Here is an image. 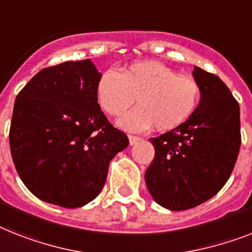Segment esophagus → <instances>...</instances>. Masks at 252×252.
Masks as SVG:
<instances>
[{
    "instance_id": "obj_1",
    "label": "esophagus",
    "mask_w": 252,
    "mask_h": 252,
    "mask_svg": "<svg viewBox=\"0 0 252 252\" xmlns=\"http://www.w3.org/2000/svg\"><path fill=\"white\" fill-rule=\"evenodd\" d=\"M141 139L139 136H134V135H128V141H130V145H135L136 143H139Z\"/></svg>"
}]
</instances>
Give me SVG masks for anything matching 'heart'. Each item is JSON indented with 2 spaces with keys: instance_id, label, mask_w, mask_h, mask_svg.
Returning a JSON list of instances; mask_svg holds the SVG:
<instances>
[{
  "instance_id": "b5f03b06",
  "label": "heart",
  "mask_w": 252,
  "mask_h": 252,
  "mask_svg": "<svg viewBox=\"0 0 252 252\" xmlns=\"http://www.w3.org/2000/svg\"><path fill=\"white\" fill-rule=\"evenodd\" d=\"M99 105L109 116H120L135 101L138 107L122 116L118 126L127 131H168L188 120L201 99L194 78L179 74L158 62H138L120 73L108 69L96 85Z\"/></svg>"
}]
</instances>
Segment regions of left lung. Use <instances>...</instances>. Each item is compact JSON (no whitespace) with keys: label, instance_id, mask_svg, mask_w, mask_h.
<instances>
[{"label":"left lung","instance_id":"8db88e82","mask_svg":"<svg viewBox=\"0 0 252 252\" xmlns=\"http://www.w3.org/2000/svg\"><path fill=\"white\" fill-rule=\"evenodd\" d=\"M201 86L194 113L174 130L151 138L155 159L145 171L158 205L182 211L206 202L223 188L241 147L240 105L219 77L194 66Z\"/></svg>","mask_w":252,"mask_h":252}]
</instances>
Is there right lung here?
Segmentation results:
<instances>
[{
	"instance_id": "add662e5",
	"label": "right lung",
	"mask_w": 252,
	"mask_h": 252,
	"mask_svg": "<svg viewBox=\"0 0 252 252\" xmlns=\"http://www.w3.org/2000/svg\"><path fill=\"white\" fill-rule=\"evenodd\" d=\"M101 74L90 59L39 70L18 94L10 126L14 165L27 188L66 209L91 202L109 162L128 145L97 104Z\"/></svg>"
}]
</instances>
